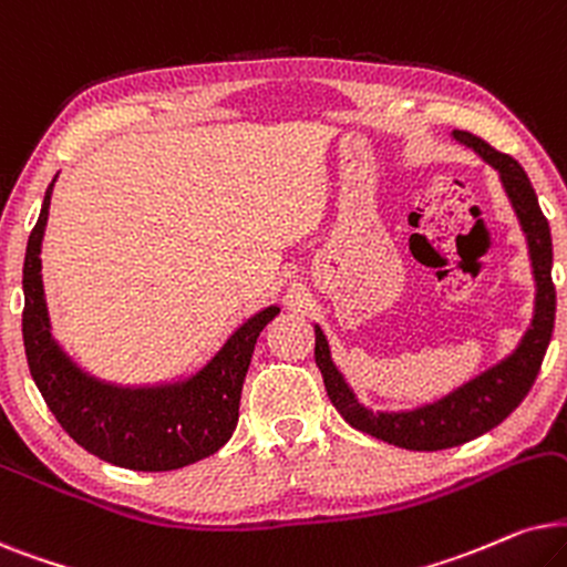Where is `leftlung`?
Wrapping results in <instances>:
<instances>
[{
	"mask_svg": "<svg viewBox=\"0 0 567 567\" xmlns=\"http://www.w3.org/2000/svg\"><path fill=\"white\" fill-rule=\"evenodd\" d=\"M451 137L462 142L485 161L489 168L497 171L503 192L508 196L513 213L518 217L520 233L526 238L534 277V313L532 323L526 327L518 344L497 360L495 365L464 381L462 386L451 389L435 402L412 406V410L396 412H373L347 383L344 373L339 371L331 358L329 339L316 323V365L323 375V386L331 404L350 422L354 430L368 433L379 441L406 451H441L451 446H462L508 417L516 406L524 402L537 379L542 360H545L547 344L555 329V285H553V236L549 223L542 215L539 199L534 194L532 181L524 168L511 155L497 153L474 137L470 132H451Z\"/></svg>",
	"mask_w": 567,
	"mask_h": 567,
	"instance_id": "left-lung-1",
	"label": "left lung"
}]
</instances>
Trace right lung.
<instances>
[{"mask_svg": "<svg viewBox=\"0 0 567 567\" xmlns=\"http://www.w3.org/2000/svg\"><path fill=\"white\" fill-rule=\"evenodd\" d=\"M54 184L56 178L43 196L22 264V342L30 375L51 414L87 454L124 470L171 472L213 456L238 425L240 389L256 339L279 313V306L261 308L240 323L199 371L184 379L147 386H121L95 379L82 371L51 334L41 246Z\"/></svg>", "mask_w": 567, "mask_h": 567, "instance_id": "add662e5", "label": "right lung"}]
</instances>
